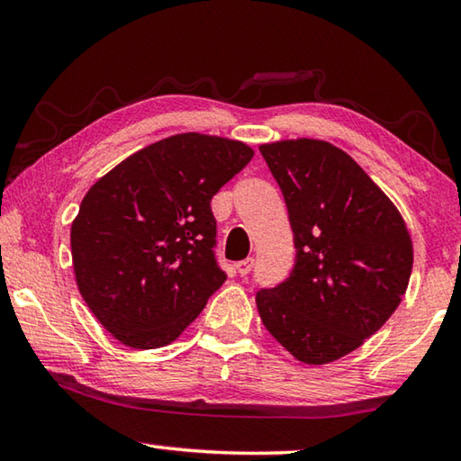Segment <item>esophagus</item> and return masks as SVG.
Listing matches in <instances>:
<instances>
[{"label": "esophagus", "instance_id": "esophagus-1", "mask_svg": "<svg viewBox=\"0 0 461 461\" xmlns=\"http://www.w3.org/2000/svg\"><path fill=\"white\" fill-rule=\"evenodd\" d=\"M236 268H238V272L241 276H246V275H249V270L254 268V258H246V260H240L238 264H236Z\"/></svg>", "mask_w": 461, "mask_h": 461}]
</instances>
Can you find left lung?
I'll return each instance as SVG.
<instances>
[{
  "label": "left lung",
  "instance_id": "1",
  "mask_svg": "<svg viewBox=\"0 0 461 461\" xmlns=\"http://www.w3.org/2000/svg\"><path fill=\"white\" fill-rule=\"evenodd\" d=\"M260 152L283 191L294 236L285 283L256 293L260 319L305 364L360 348L409 286L412 244L399 209L360 165L323 140H283Z\"/></svg>",
  "mask_w": 461,
  "mask_h": 461
}]
</instances>
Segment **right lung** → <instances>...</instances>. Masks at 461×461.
<instances>
[{"mask_svg": "<svg viewBox=\"0 0 461 461\" xmlns=\"http://www.w3.org/2000/svg\"><path fill=\"white\" fill-rule=\"evenodd\" d=\"M252 156L236 140L176 134L128 156L85 194L71 228L77 286L123 346L175 341L225 283L212 199Z\"/></svg>", "mask_w": 461, "mask_h": 461, "instance_id": "add662e5", "label": "right lung"}]
</instances>
